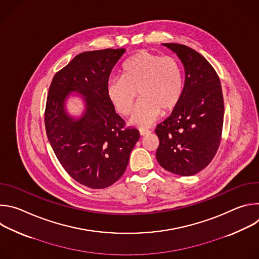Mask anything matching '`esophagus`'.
<instances>
[{"mask_svg": "<svg viewBox=\"0 0 259 259\" xmlns=\"http://www.w3.org/2000/svg\"><path fill=\"white\" fill-rule=\"evenodd\" d=\"M151 131L149 130V129H145V128H140L139 129V133H140V135L141 136H143V135H146V134H149Z\"/></svg>", "mask_w": 259, "mask_h": 259, "instance_id": "esophagus-1", "label": "esophagus"}]
</instances>
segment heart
I'll use <instances>...</instances> for the list:
<instances>
[{
    "mask_svg": "<svg viewBox=\"0 0 259 259\" xmlns=\"http://www.w3.org/2000/svg\"><path fill=\"white\" fill-rule=\"evenodd\" d=\"M138 91V101L132 123L150 125L161 114H169L177 107L183 92L181 65L173 56L140 51L122 65L121 77L109 79L106 95L117 113L130 114Z\"/></svg>",
    "mask_w": 259,
    "mask_h": 259,
    "instance_id": "b5f03b06",
    "label": "heart"
}]
</instances>
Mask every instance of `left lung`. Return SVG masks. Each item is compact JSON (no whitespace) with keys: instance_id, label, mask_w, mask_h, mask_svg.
Masks as SVG:
<instances>
[{"instance_id":"obj_1","label":"left lung","mask_w":259,"mask_h":259,"mask_svg":"<svg viewBox=\"0 0 259 259\" xmlns=\"http://www.w3.org/2000/svg\"><path fill=\"white\" fill-rule=\"evenodd\" d=\"M164 46L182 61L186 81L177 107L155 129L160 140L156 157L167 171L191 176L207 167L218 151L225 115L223 90L204 56L186 45Z\"/></svg>"}]
</instances>
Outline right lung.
I'll list each match as a JSON object with an SVG mask.
<instances>
[{"instance_id": "obj_1", "label": "right lung", "mask_w": 259, "mask_h": 259, "mask_svg": "<svg viewBox=\"0 0 259 259\" xmlns=\"http://www.w3.org/2000/svg\"><path fill=\"white\" fill-rule=\"evenodd\" d=\"M124 52H83L55 73L49 87L45 108L48 140L68 175L91 189H105L124 174L140 137L136 128L125 127L106 95L110 72ZM72 91L82 94L87 102V112L79 120L64 110V100Z\"/></svg>"}]
</instances>
